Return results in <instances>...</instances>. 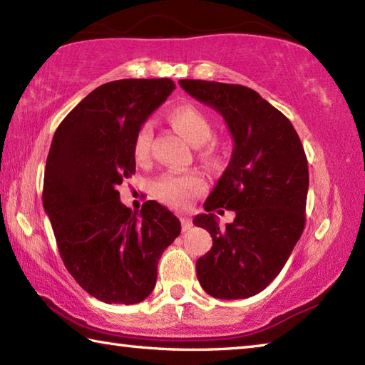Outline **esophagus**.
Wrapping results in <instances>:
<instances>
[{
    "label": "esophagus",
    "instance_id": "obj_1",
    "mask_svg": "<svg viewBox=\"0 0 365 365\" xmlns=\"http://www.w3.org/2000/svg\"><path fill=\"white\" fill-rule=\"evenodd\" d=\"M180 222H182V230L183 232H187V230H190L191 227H193V222H191V219L187 217V215H182Z\"/></svg>",
    "mask_w": 365,
    "mask_h": 365
}]
</instances>
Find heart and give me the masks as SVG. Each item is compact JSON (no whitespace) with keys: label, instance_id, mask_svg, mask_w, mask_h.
Returning a JSON list of instances; mask_svg holds the SVG:
<instances>
[{"label":"heart","instance_id":"obj_1","mask_svg":"<svg viewBox=\"0 0 365 365\" xmlns=\"http://www.w3.org/2000/svg\"><path fill=\"white\" fill-rule=\"evenodd\" d=\"M170 123L175 130L183 135L191 145L200 147L201 156L212 160L219 156L217 141L211 140L212 122L209 115L193 104H180L170 115ZM153 141V125L151 122L141 123L137 137L133 141V154L138 163H145L150 159ZM206 190V180L197 172H169L160 175L153 183V193L160 202L172 207H187L196 196H200Z\"/></svg>","mask_w":365,"mask_h":365}]
</instances>
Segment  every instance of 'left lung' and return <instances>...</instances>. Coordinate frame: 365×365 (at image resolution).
Returning <instances> with one entry per match:
<instances>
[{"instance_id":"8db88e82","label":"left lung","mask_w":365,"mask_h":365,"mask_svg":"<svg viewBox=\"0 0 365 365\" xmlns=\"http://www.w3.org/2000/svg\"><path fill=\"white\" fill-rule=\"evenodd\" d=\"M178 83L224 117L235 141L228 168L205 202L206 214L193 219L212 237L211 251L196 261L197 280L214 298H250L280 274L304 230V148L292 122L248 86L191 78ZM220 207L235 212L225 229L212 214Z\"/></svg>"}]
</instances>
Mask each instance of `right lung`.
Wrapping results in <instances>:
<instances>
[{
	"label": "right lung",
	"instance_id": "obj_1",
	"mask_svg": "<svg viewBox=\"0 0 365 365\" xmlns=\"http://www.w3.org/2000/svg\"><path fill=\"white\" fill-rule=\"evenodd\" d=\"M174 88L170 78L98 86L59 123L49 148L43 206L59 255L78 285L108 304L148 298L160 256L182 230L159 202L146 201L138 214L117 191L135 174L138 128Z\"/></svg>",
	"mask_w": 365,
	"mask_h": 365
}]
</instances>
